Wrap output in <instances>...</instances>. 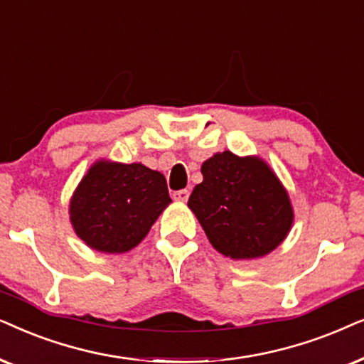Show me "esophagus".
Wrapping results in <instances>:
<instances>
[{"label":"esophagus","instance_id":"esophagus-1","mask_svg":"<svg viewBox=\"0 0 364 364\" xmlns=\"http://www.w3.org/2000/svg\"><path fill=\"white\" fill-rule=\"evenodd\" d=\"M173 198H174V200H176V201L185 203V201H188V198H190V190L174 191V193H173Z\"/></svg>","mask_w":364,"mask_h":364}]
</instances>
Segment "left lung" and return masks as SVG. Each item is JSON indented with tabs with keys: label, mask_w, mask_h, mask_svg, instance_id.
<instances>
[{
	"label": "left lung",
	"mask_w": 364,
	"mask_h": 364,
	"mask_svg": "<svg viewBox=\"0 0 364 364\" xmlns=\"http://www.w3.org/2000/svg\"><path fill=\"white\" fill-rule=\"evenodd\" d=\"M201 173L188 206L221 255L259 258L287 238L291 203L264 161L223 151L203 163Z\"/></svg>",
	"instance_id": "8db88e82"
}]
</instances>
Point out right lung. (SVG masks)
Instances as JSON below:
<instances>
[{
  "mask_svg": "<svg viewBox=\"0 0 364 364\" xmlns=\"http://www.w3.org/2000/svg\"><path fill=\"white\" fill-rule=\"evenodd\" d=\"M171 203L166 179L141 163L98 161L71 198L76 235L101 253L134 248Z\"/></svg>",
  "mask_w": 364,
  "mask_h": 364,
  "instance_id": "1",
  "label": "right lung"
}]
</instances>
